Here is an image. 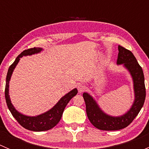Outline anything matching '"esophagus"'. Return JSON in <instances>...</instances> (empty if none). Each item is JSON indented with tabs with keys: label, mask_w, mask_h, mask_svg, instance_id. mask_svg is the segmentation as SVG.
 <instances>
[{
	"label": "esophagus",
	"mask_w": 149,
	"mask_h": 149,
	"mask_svg": "<svg viewBox=\"0 0 149 149\" xmlns=\"http://www.w3.org/2000/svg\"><path fill=\"white\" fill-rule=\"evenodd\" d=\"M77 88H78V91H79V93L84 92V91L86 90V86L84 85H82V84H79V85L78 86Z\"/></svg>",
	"instance_id": "esophagus-1"
}]
</instances>
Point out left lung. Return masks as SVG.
<instances>
[{
    "label": "left lung",
    "mask_w": 149,
    "mask_h": 149,
    "mask_svg": "<svg viewBox=\"0 0 149 149\" xmlns=\"http://www.w3.org/2000/svg\"><path fill=\"white\" fill-rule=\"evenodd\" d=\"M118 65H123L128 70L133 78L135 100L131 108L125 115L112 117L107 115L98 106L95 100L88 93H84L87 117L91 124L102 130H118L125 128L133 122L143 106L146 99V87L142 68L133 54L122 46H118Z\"/></svg>",
    "instance_id": "1"
}]
</instances>
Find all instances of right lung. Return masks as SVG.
<instances>
[{
    "label": "right lung",
    "instance_id": "right-lung-1",
    "mask_svg": "<svg viewBox=\"0 0 149 149\" xmlns=\"http://www.w3.org/2000/svg\"><path fill=\"white\" fill-rule=\"evenodd\" d=\"M42 50V48L40 47H34L30 48L24 50L19 55H18L16 58L14 62L10 65L8 68V73L6 76V88H5V97L6 101L7 106L9 109L10 112H11L13 118L17 120L18 123L27 130H31V131H45L49 129L55 127L61 119L63 112L66 105L69 102L70 100L73 97L77 94L78 90L77 88H74L70 92L65 94L64 97H63L61 100L58 101V102L47 112L42 114V115H37L35 117H29L24 115L18 112L14 108L13 105L10 102L9 94H8V87H9V81L11 77L12 73L14 70L15 67L19 63L20 58L22 56H26V55H31L33 54L38 53Z\"/></svg>",
    "mask_w": 149,
    "mask_h": 149
}]
</instances>
